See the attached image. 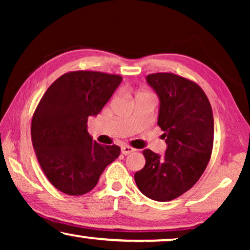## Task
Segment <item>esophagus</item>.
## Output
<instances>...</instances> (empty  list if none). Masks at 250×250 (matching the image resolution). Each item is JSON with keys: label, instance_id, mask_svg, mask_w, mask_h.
I'll use <instances>...</instances> for the list:
<instances>
[{"label": "esophagus", "instance_id": "esophagus-1", "mask_svg": "<svg viewBox=\"0 0 250 250\" xmlns=\"http://www.w3.org/2000/svg\"><path fill=\"white\" fill-rule=\"evenodd\" d=\"M134 151H135V149L132 148V146H122V153H123V155H128V153H132Z\"/></svg>", "mask_w": 250, "mask_h": 250}]
</instances>
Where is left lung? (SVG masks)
I'll use <instances>...</instances> for the list:
<instances>
[{
  "label": "left lung",
  "instance_id": "8db88e82",
  "mask_svg": "<svg viewBox=\"0 0 250 250\" xmlns=\"http://www.w3.org/2000/svg\"><path fill=\"white\" fill-rule=\"evenodd\" d=\"M146 82L159 97L158 126L166 152L143 150L146 165L134 174L139 190L150 199L170 201L190 190L209 162L214 143L210 102L199 85L173 73H156Z\"/></svg>",
  "mask_w": 250,
  "mask_h": 250
}]
</instances>
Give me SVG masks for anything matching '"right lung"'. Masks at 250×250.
<instances>
[{
    "label": "right lung",
    "instance_id": "1",
    "mask_svg": "<svg viewBox=\"0 0 250 250\" xmlns=\"http://www.w3.org/2000/svg\"><path fill=\"white\" fill-rule=\"evenodd\" d=\"M122 76L92 70L63 74L41 99L32 119V142L50 183L69 196H82L97 186L118 146H102L87 132V119L101 111Z\"/></svg>",
    "mask_w": 250,
    "mask_h": 250
}]
</instances>
